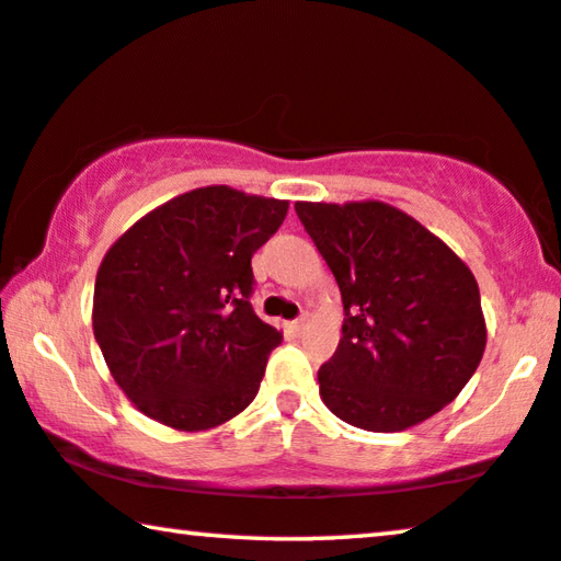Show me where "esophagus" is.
I'll return each instance as SVG.
<instances>
[{
  "instance_id": "34e87169",
  "label": "esophagus",
  "mask_w": 561,
  "mask_h": 561,
  "mask_svg": "<svg viewBox=\"0 0 561 561\" xmlns=\"http://www.w3.org/2000/svg\"><path fill=\"white\" fill-rule=\"evenodd\" d=\"M302 328H305V317H299V320H291V322H287V330H289V332H295V334L302 332Z\"/></svg>"
}]
</instances>
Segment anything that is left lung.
<instances>
[{
  "label": "left lung",
  "instance_id": "8db88e82",
  "mask_svg": "<svg viewBox=\"0 0 561 561\" xmlns=\"http://www.w3.org/2000/svg\"><path fill=\"white\" fill-rule=\"evenodd\" d=\"M337 279L345 322L317 373L330 411L396 433L448 405L479 367L486 322L468 266L413 216L380 201L295 204Z\"/></svg>",
  "mask_w": 561,
  "mask_h": 561
}]
</instances>
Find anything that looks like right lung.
Listing matches in <instances>:
<instances>
[{
	"label": "right lung",
	"instance_id": "right-lung-1",
	"mask_svg": "<svg viewBox=\"0 0 561 561\" xmlns=\"http://www.w3.org/2000/svg\"><path fill=\"white\" fill-rule=\"evenodd\" d=\"M287 208L206 186L158 206L111 247L95 279L93 330L138 411L206 431L256 398L282 332L252 307V256Z\"/></svg>",
	"mask_w": 561,
	"mask_h": 561
}]
</instances>
